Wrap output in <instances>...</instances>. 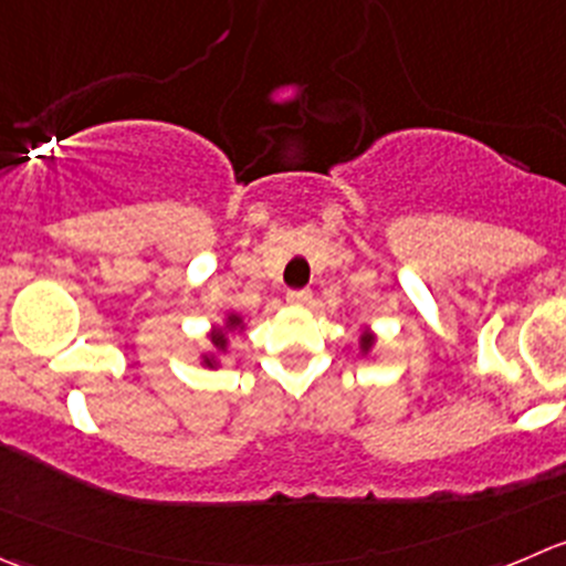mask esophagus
<instances>
[{"instance_id":"1","label":"esophagus","mask_w":566,"mask_h":566,"mask_svg":"<svg viewBox=\"0 0 566 566\" xmlns=\"http://www.w3.org/2000/svg\"><path fill=\"white\" fill-rule=\"evenodd\" d=\"M287 301L293 306H306L312 301L310 290H287Z\"/></svg>"}]
</instances>
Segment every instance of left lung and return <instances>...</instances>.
I'll list each match as a JSON object with an SVG mask.
<instances>
[{
    "label": "left lung",
    "instance_id": "left-lung-1",
    "mask_svg": "<svg viewBox=\"0 0 566 566\" xmlns=\"http://www.w3.org/2000/svg\"><path fill=\"white\" fill-rule=\"evenodd\" d=\"M373 345V337H361V350H367Z\"/></svg>",
    "mask_w": 566,
    "mask_h": 566
}]
</instances>
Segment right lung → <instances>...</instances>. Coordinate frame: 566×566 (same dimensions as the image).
Returning a JSON list of instances; mask_svg holds the SVG:
<instances>
[{"mask_svg": "<svg viewBox=\"0 0 566 566\" xmlns=\"http://www.w3.org/2000/svg\"><path fill=\"white\" fill-rule=\"evenodd\" d=\"M234 323H240V317H238V315H229V326H234ZM212 343H216L218 348H227V339H223L221 328H218V332H216V337H212ZM207 365H212V361L207 359Z\"/></svg>", "mask_w": 566, "mask_h": 566, "instance_id": "1", "label": "right lung"}]
</instances>
